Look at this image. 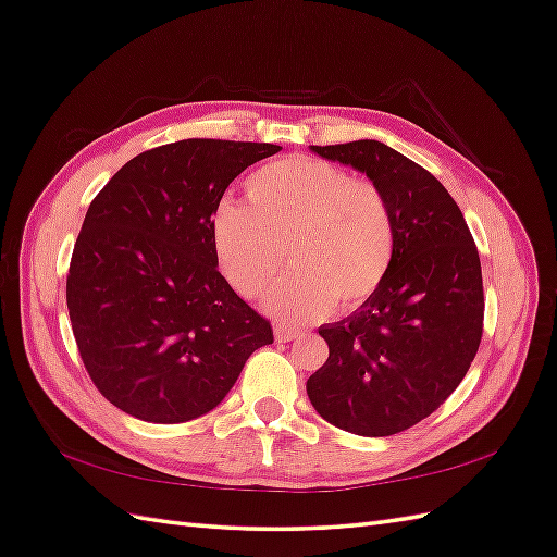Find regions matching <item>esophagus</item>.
I'll use <instances>...</instances> for the list:
<instances>
[{"mask_svg": "<svg viewBox=\"0 0 557 557\" xmlns=\"http://www.w3.org/2000/svg\"><path fill=\"white\" fill-rule=\"evenodd\" d=\"M274 334H276V342H293V339H299V336H301L299 330L288 327V325H283V323H278L274 327Z\"/></svg>", "mask_w": 557, "mask_h": 557, "instance_id": "34e87169", "label": "esophagus"}]
</instances>
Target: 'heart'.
<instances>
[{"mask_svg":"<svg viewBox=\"0 0 557 557\" xmlns=\"http://www.w3.org/2000/svg\"><path fill=\"white\" fill-rule=\"evenodd\" d=\"M246 205L211 215L215 262L239 295L272 290L285 258L295 272L267 307L285 323H311L336 307L374 299L395 262L397 225L381 185L318 158H283L244 181Z\"/></svg>","mask_w":557,"mask_h":557,"instance_id":"b5f03b06","label":"heart"}]
</instances>
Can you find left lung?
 I'll list each match as a JSON object with an SVG mask.
<instances>
[{
	"label": "left lung",
	"instance_id": "8db88e82",
	"mask_svg": "<svg viewBox=\"0 0 557 557\" xmlns=\"http://www.w3.org/2000/svg\"><path fill=\"white\" fill-rule=\"evenodd\" d=\"M311 148L381 185L397 250L379 295L318 330L330 358L307 393L334 428L391 436L440 409L476 358L485 311L479 250L444 185L395 148L374 139Z\"/></svg>",
	"mask_w": 557,
	"mask_h": 557
}]
</instances>
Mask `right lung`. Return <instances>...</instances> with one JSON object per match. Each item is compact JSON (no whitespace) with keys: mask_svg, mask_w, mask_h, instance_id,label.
Masks as SVG:
<instances>
[{"mask_svg":"<svg viewBox=\"0 0 557 557\" xmlns=\"http://www.w3.org/2000/svg\"><path fill=\"white\" fill-rule=\"evenodd\" d=\"M281 146L183 139L132 158L97 193L74 244L66 309L92 383L148 423L209 413L272 323L218 272L211 215L246 166Z\"/></svg>","mask_w":557,"mask_h":557,"instance_id":"add662e5","label":"right lung"}]
</instances>
